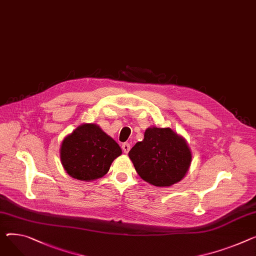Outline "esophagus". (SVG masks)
<instances>
[{"label": "esophagus", "mask_w": 256, "mask_h": 256, "mask_svg": "<svg viewBox=\"0 0 256 256\" xmlns=\"http://www.w3.org/2000/svg\"><path fill=\"white\" fill-rule=\"evenodd\" d=\"M122 147V150L124 153H128V151L130 150V145L128 143H124Z\"/></svg>", "instance_id": "obj_1"}]
</instances>
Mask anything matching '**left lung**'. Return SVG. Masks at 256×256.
<instances>
[{
	"label": "left lung",
	"instance_id": "left-lung-1",
	"mask_svg": "<svg viewBox=\"0 0 256 256\" xmlns=\"http://www.w3.org/2000/svg\"><path fill=\"white\" fill-rule=\"evenodd\" d=\"M128 156L139 176L158 187L181 181L192 162L188 144L170 128H148L144 140L136 143Z\"/></svg>",
	"mask_w": 256,
	"mask_h": 256
}]
</instances>
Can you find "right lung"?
Returning <instances> with one entry per match:
<instances>
[{
	"mask_svg": "<svg viewBox=\"0 0 256 256\" xmlns=\"http://www.w3.org/2000/svg\"><path fill=\"white\" fill-rule=\"evenodd\" d=\"M122 153L119 145L98 126L84 124L64 139L60 162L71 177L92 181L106 175Z\"/></svg>",
	"mask_w": 256,
	"mask_h": 256,
	"instance_id": "right-lung-1",
	"label": "right lung"
}]
</instances>
